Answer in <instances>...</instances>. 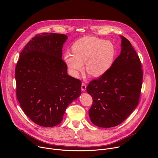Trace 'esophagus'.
Instances as JSON below:
<instances>
[{"label": "esophagus", "instance_id": "esophagus-1", "mask_svg": "<svg viewBox=\"0 0 158 158\" xmlns=\"http://www.w3.org/2000/svg\"><path fill=\"white\" fill-rule=\"evenodd\" d=\"M81 90H82V91H83V92L85 91V90H86V85L84 83H82Z\"/></svg>", "mask_w": 158, "mask_h": 158}]
</instances>
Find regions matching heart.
Listing matches in <instances>:
<instances>
[{"label":"heart","instance_id":"obj_1","mask_svg":"<svg viewBox=\"0 0 158 158\" xmlns=\"http://www.w3.org/2000/svg\"><path fill=\"white\" fill-rule=\"evenodd\" d=\"M73 54L66 52L64 61L74 76H77L85 63L87 72L94 77L103 76L110 68L115 57V48L110 41L86 36L72 46Z\"/></svg>","mask_w":158,"mask_h":158}]
</instances>
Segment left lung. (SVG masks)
Returning <instances> with one entry per match:
<instances>
[{"instance_id":"obj_1","label":"left lung","mask_w":158,"mask_h":158,"mask_svg":"<svg viewBox=\"0 0 158 158\" xmlns=\"http://www.w3.org/2000/svg\"><path fill=\"white\" fill-rule=\"evenodd\" d=\"M120 37V55L106 73L90 82L87 87V93L93 99L89 118L100 127L120 124L139 103L143 82L141 63L131 42Z\"/></svg>"}]
</instances>
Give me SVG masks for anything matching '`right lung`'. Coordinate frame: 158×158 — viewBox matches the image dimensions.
<instances>
[{
  "label": "right lung",
  "instance_id": "right-lung-1",
  "mask_svg": "<svg viewBox=\"0 0 158 158\" xmlns=\"http://www.w3.org/2000/svg\"><path fill=\"white\" fill-rule=\"evenodd\" d=\"M67 36L37 34L24 47L15 67L16 95L22 110L34 123L53 127L81 94V81L67 74L62 59Z\"/></svg>",
  "mask_w": 158,
  "mask_h": 158
}]
</instances>
